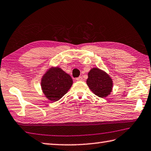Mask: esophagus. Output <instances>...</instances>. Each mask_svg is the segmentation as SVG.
<instances>
[{
    "label": "esophagus",
    "mask_w": 151,
    "mask_h": 151,
    "mask_svg": "<svg viewBox=\"0 0 151 151\" xmlns=\"http://www.w3.org/2000/svg\"><path fill=\"white\" fill-rule=\"evenodd\" d=\"M76 81H82V76H79V77L76 78Z\"/></svg>",
    "instance_id": "34e87169"
}]
</instances>
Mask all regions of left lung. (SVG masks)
<instances>
[{"instance_id": "left-lung-1", "label": "left lung", "mask_w": 151, "mask_h": 151, "mask_svg": "<svg viewBox=\"0 0 151 151\" xmlns=\"http://www.w3.org/2000/svg\"><path fill=\"white\" fill-rule=\"evenodd\" d=\"M88 76L87 85L94 94L102 98L110 95L113 86V79L107 73L99 68H92Z\"/></svg>"}]
</instances>
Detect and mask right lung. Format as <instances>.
Here are the masks:
<instances>
[{"instance_id":"obj_1","label":"right lung","mask_w":151,"mask_h":151,"mask_svg":"<svg viewBox=\"0 0 151 151\" xmlns=\"http://www.w3.org/2000/svg\"><path fill=\"white\" fill-rule=\"evenodd\" d=\"M73 79L61 68L50 67L41 79V88L47 99L51 101L60 100L71 86Z\"/></svg>"}]
</instances>
